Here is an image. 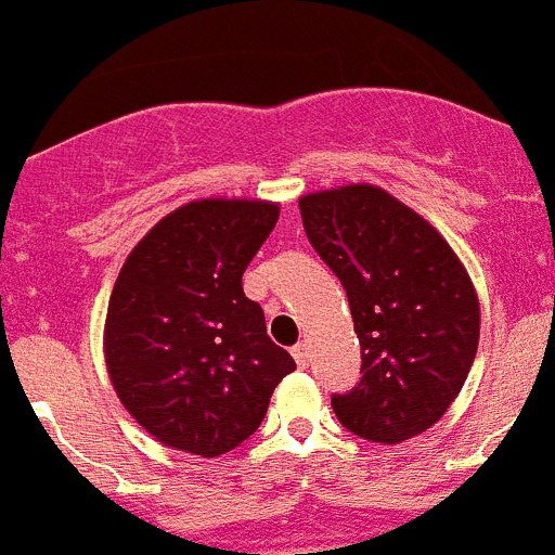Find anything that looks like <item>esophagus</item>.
Masks as SVG:
<instances>
[{"label": "esophagus", "mask_w": 555, "mask_h": 555, "mask_svg": "<svg viewBox=\"0 0 555 555\" xmlns=\"http://www.w3.org/2000/svg\"><path fill=\"white\" fill-rule=\"evenodd\" d=\"M292 356H294V361H297V364L308 366V358H311V350H308L306 341H300V345L292 347Z\"/></svg>", "instance_id": "1"}]
</instances>
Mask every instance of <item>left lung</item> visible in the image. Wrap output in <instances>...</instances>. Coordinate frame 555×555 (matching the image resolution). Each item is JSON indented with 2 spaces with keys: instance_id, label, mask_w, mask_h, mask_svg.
Wrapping results in <instances>:
<instances>
[{
  "instance_id": "1",
  "label": "left lung",
  "mask_w": 555,
  "mask_h": 555,
  "mask_svg": "<svg viewBox=\"0 0 555 555\" xmlns=\"http://www.w3.org/2000/svg\"><path fill=\"white\" fill-rule=\"evenodd\" d=\"M308 242L350 302L361 380L333 395L338 423L380 444L450 409L478 352V294L459 255L416 210L370 183L300 199Z\"/></svg>"
}]
</instances>
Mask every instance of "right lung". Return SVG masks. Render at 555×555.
<instances>
[{
    "label": "right lung",
    "instance_id": "right-lung-1",
    "mask_svg": "<svg viewBox=\"0 0 555 555\" xmlns=\"http://www.w3.org/2000/svg\"><path fill=\"white\" fill-rule=\"evenodd\" d=\"M278 214L263 199H194L127 255L107 302V375L166 448L203 459L238 448L297 370L242 288Z\"/></svg>",
    "mask_w": 555,
    "mask_h": 555
}]
</instances>
